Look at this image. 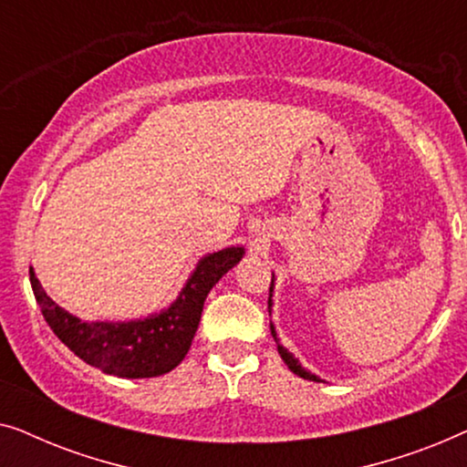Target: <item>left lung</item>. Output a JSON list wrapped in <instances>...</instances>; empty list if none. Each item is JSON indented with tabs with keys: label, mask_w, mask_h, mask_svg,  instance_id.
<instances>
[{
	"label": "left lung",
	"mask_w": 467,
	"mask_h": 467,
	"mask_svg": "<svg viewBox=\"0 0 467 467\" xmlns=\"http://www.w3.org/2000/svg\"><path fill=\"white\" fill-rule=\"evenodd\" d=\"M272 293H274V272H272V285H270V299H267V310H270V315H272V306H274V302H272ZM270 329H272V337L274 340H276V348H278V355L283 357V361L286 363V368L291 369L293 374H297L299 379H304V380H315V382H325V380H321L318 379L317 374H312L310 369H306L302 363H299V359L296 355L291 353L289 348L286 347H283V344H280V340H278V334H276V327H274V323L270 321Z\"/></svg>",
	"instance_id": "obj_1"
}]
</instances>
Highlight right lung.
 Here are the masks:
<instances>
[{"instance_id": "1", "label": "right lung", "mask_w": 467, "mask_h": 467, "mask_svg": "<svg viewBox=\"0 0 467 467\" xmlns=\"http://www.w3.org/2000/svg\"><path fill=\"white\" fill-rule=\"evenodd\" d=\"M244 253V246H227L203 254L174 302L131 321H82L47 296L34 267L29 280L48 327L76 357L119 379H152L171 372L184 359L210 289Z\"/></svg>"}]
</instances>
